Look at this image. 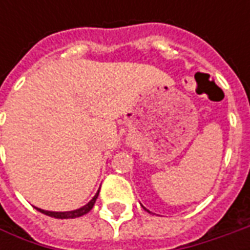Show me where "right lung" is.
Masks as SVG:
<instances>
[{"instance_id":"right-lung-1","label":"right lung","mask_w":250,"mask_h":250,"mask_svg":"<svg viewBox=\"0 0 250 250\" xmlns=\"http://www.w3.org/2000/svg\"><path fill=\"white\" fill-rule=\"evenodd\" d=\"M99 192H100V190H97V193L94 195V197L91 199L87 205H84V206L81 207V208L72 210V211H48V210H43V208H39V207H36V210H39L40 213H43L45 216L54 217V218H76V217L84 216L86 213L90 211L91 208H93V206H94V203H96V199L99 196Z\"/></svg>"}]
</instances>
